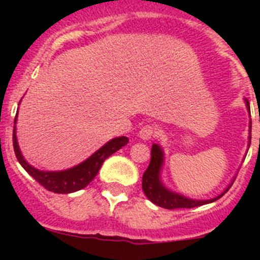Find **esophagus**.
I'll return each mask as SVG.
<instances>
[{"label": "esophagus", "instance_id": "obj_1", "mask_svg": "<svg viewBox=\"0 0 260 260\" xmlns=\"http://www.w3.org/2000/svg\"><path fill=\"white\" fill-rule=\"evenodd\" d=\"M156 135H157L156 128H154L153 125H148V124L141 128L140 132H138V137L143 141L151 140V138H153Z\"/></svg>", "mask_w": 260, "mask_h": 260}]
</instances>
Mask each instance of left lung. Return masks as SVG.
<instances>
[{"label": "left lung", "instance_id": "1", "mask_svg": "<svg viewBox=\"0 0 260 260\" xmlns=\"http://www.w3.org/2000/svg\"><path fill=\"white\" fill-rule=\"evenodd\" d=\"M245 102L246 109H248L249 114H250V107H249V102ZM251 120L249 122V141H248V147L250 146V138H251ZM164 164H165V152L162 149V147L157 143L152 145L151 149V162H149V166L147 167V170L143 174L142 177V188L143 192L147 196L149 201L154 204L157 206H161L164 209H191V208H198V206L206 205V204H210L216 201L217 199L221 198L225 192L230 188V186L234 182L233 179L232 182L228 185V187L222 191L221 193H219L215 198L209 199V200H198V199H191L187 196L182 195V193L176 192V191H172L162 182V170H164Z\"/></svg>", "mask_w": 260, "mask_h": 260}]
</instances>
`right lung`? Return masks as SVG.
<instances>
[{
    "instance_id": "right-lung-1",
    "label": "right lung",
    "mask_w": 260,
    "mask_h": 260,
    "mask_svg": "<svg viewBox=\"0 0 260 260\" xmlns=\"http://www.w3.org/2000/svg\"><path fill=\"white\" fill-rule=\"evenodd\" d=\"M16 122L17 114L15 117L14 125V149L18 162L31 177H34L46 190L52 191L55 193H70L85 187L96 176L103 162L114 152L127 145L129 141L124 136L115 137L113 140L108 141L106 145L102 146L98 151L94 152L90 157H88L85 161L80 162L77 166L70 167L68 170H61V171H43V170L31 166L21 153L16 136Z\"/></svg>"
}]
</instances>
